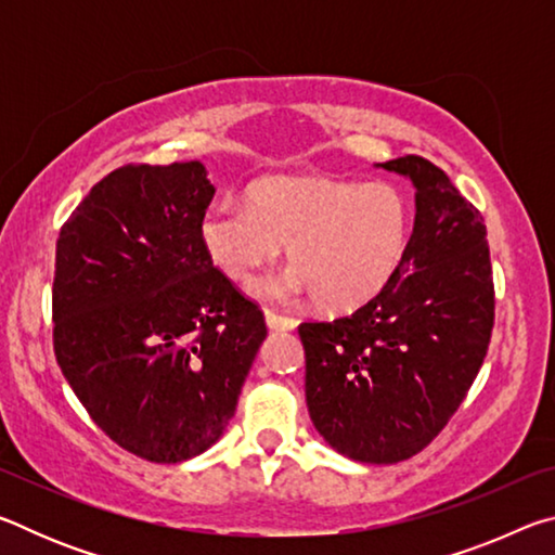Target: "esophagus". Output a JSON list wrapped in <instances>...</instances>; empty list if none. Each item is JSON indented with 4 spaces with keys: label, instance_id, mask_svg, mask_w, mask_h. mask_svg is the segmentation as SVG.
Segmentation results:
<instances>
[{
    "label": "esophagus",
    "instance_id": "esophagus-1",
    "mask_svg": "<svg viewBox=\"0 0 555 555\" xmlns=\"http://www.w3.org/2000/svg\"><path fill=\"white\" fill-rule=\"evenodd\" d=\"M267 325L271 327V331H294V327L298 325V321L294 315H284L279 311H271V308H267Z\"/></svg>",
    "mask_w": 555,
    "mask_h": 555
}]
</instances>
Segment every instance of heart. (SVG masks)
<instances>
[{
  "label": "heart",
  "mask_w": 555,
  "mask_h": 555,
  "mask_svg": "<svg viewBox=\"0 0 555 555\" xmlns=\"http://www.w3.org/2000/svg\"><path fill=\"white\" fill-rule=\"evenodd\" d=\"M411 205L391 183L327 176H271L247 191V205L220 203L203 215V247L224 276L249 284L286 247L284 279L264 296L311 291L325 311H354L399 274L411 240Z\"/></svg>",
  "instance_id": "heart-1"
}]
</instances>
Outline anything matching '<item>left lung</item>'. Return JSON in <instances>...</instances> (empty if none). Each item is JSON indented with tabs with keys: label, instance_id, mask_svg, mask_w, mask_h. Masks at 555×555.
<instances>
[{
	"label": "left lung",
	"instance_id": "1",
	"mask_svg": "<svg viewBox=\"0 0 555 555\" xmlns=\"http://www.w3.org/2000/svg\"><path fill=\"white\" fill-rule=\"evenodd\" d=\"M382 166L416 185L403 267L354 313L298 325L313 426L337 453L374 465L413 457L448 426L494 327L480 210L424 156Z\"/></svg>",
	"mask_w": 555,
	"mask_h": 555
}]
</instances>
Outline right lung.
Wrapping results in <instances>:
<instances>
[{
	"label": "right lung",
	"mask_w": 555,
	"mask_h": 555,
	"mask_svg": "<svg viewBox=\"0 0 555 555\" xmlns=\"http://www.w3.org/2000/svg\"><path fill=\"white\" fill-rule=\"evenodd\" d=\"M201 162L107 173L55 242L53 352L102 434L149 463L201 455L228 428L264 313L201 240Z\"/></svg>",
	"instance_id": "obj_1"
}]
</instances>
